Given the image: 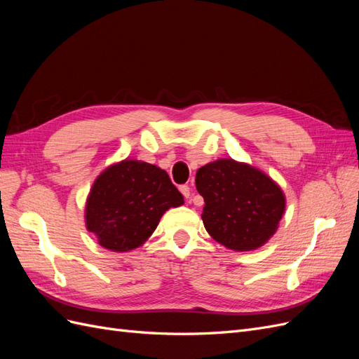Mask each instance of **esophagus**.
Wrapping results in <instances>:
<instances>
[{
  "label": "esophagus",
  "mask_w": 359,
  "mask_h": 359,
  "mask_svg": "<svg viewBox=\"0 0 359 359\" xmlns=\"http://www.w3.org/2000/svg\"><path fill=\"white\" fill-rule=\"evenodd\" d=\"M180 191L184 194V198L190 199V187H189V186H181V187H180Z\"/></svg>",
  "instance_id": "esophagus-1"
}]
</instances>
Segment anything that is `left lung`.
I'll list each match as a JSON object with an SVG mask.
<instances>
[{"instance_id": "left-lung-1", "label": "left lung", "mask_w": 359, "mask_h": 359, "mask_svg": "<svg viewBox=\"0 0 359 359\" xmlns=\"http://www.w3.org/2000/svg\"><path fill=\"white\" fill-rule=\"evenodd\" d=\"M205 201L202 222L214 240L233 252H252L269 241L286 210L278 184L248 163L219 158L196 172Z\"/></svg>"}]
</instances>
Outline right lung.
Returning a JSON list of instances; mask_svg holds the SVG:
<instances>
[{
    "label": "right lung",
    "mask_w": 359,
    "mask_h": 359,
    "mask_svg": "<svg viewBox=\"0 0 359 359\" xmlns=\"http://www.w3.org/2000/svg\"><path fill=\"white\" fill-rule=\"evenodd\" d=\"M182 203L166 170L126 158L95 178L85 202V226L103 248L132 252L153 235L163 214Z\"/></svg>",
    "instance_id": "1"
}]
</instances>
